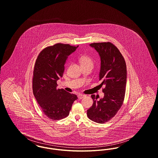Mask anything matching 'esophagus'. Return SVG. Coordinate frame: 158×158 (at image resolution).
Here are the masks:
<instances>
[{"label":"esophagus","mask_w":158,"mask_h":158,"mask_svg":"<svg viewBox=\"0 0 158 158\" xmlns=\"http://www.w3.org/2000/svg\"><path fill=\"white\" fill-rule=\"evenodd\" d=\"M85 97V95H84V94H80L78 95V97L79 99H82L84 97Z\"/></svg>","instance_id":"esophagus-1"}]
</instances>
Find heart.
Masks as SVG:
<instances>
[{"instance_id":"heart-1","label":"heart","mask_w":158,"mask_h":158,"mask_svg":"<svg viewBox=\"0 0 158 158\" xmlns=\"http://www.w3.org/2000/svg\"><path fill=\"white\" fill-rule=\"evenodd\" d=\"M80 61L81 65H89L91 66H93V61L89 58V56L84 55L80 58Z\"/></svg>"}]
</instances>
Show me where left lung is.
I'll use <instances>...</instances> for the list:
<instances>
[{
    "mask_svg": "<svg viewBox=\"0 0 158 158\" xmlns=\"http://www.w3.org/2000/svg\"><path fill=\"white\" fill-rule=\"evenodd\" d=\"M100 55L101 67L99 80L104 96L91 95L93 106L87 110V116L92 121L104 123L116 114L123 103L126 92L127 69L123 55L111 42H98L89 44Z\"/></svg>",
    "mask_w": 158,
    "mask_h": 158,
    "instance_id": "left-lung-1",
    "label": "left lung"
}]
</instances>
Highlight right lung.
<instances>
[{
  "mask_svg": "<svg viewBox=\"0 0 158 158\" xmlns=\"http://www.w3.org/2000/svg\"><path fill=\"white\" fill-rule=\"evenodd\" d=\"M78 46L58 43L44 48L35 64L32 89L42 111L49 118L58 120L68 116L73 103L78 98L64 89L56 88L69 55Z\"/></svg>",
  "mask_w": 158,
  "mask_h": 158,
  "instance_id": "add662e5",
  "label": "right lung"
}]
</instances>
